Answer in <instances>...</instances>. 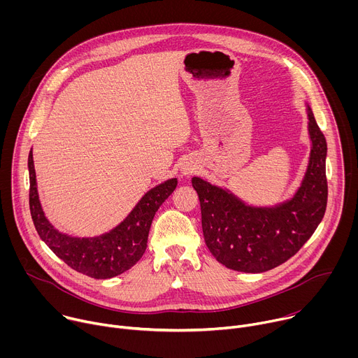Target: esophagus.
Returning <instances> with one entry per match:
<instances>
[{"label":"esophagus","instance_id":"1","mask_svg":"<svg viewBox=\"0 0 358 358\" xmlns=\"http://www.w3.org/2000/svg\"><path fill=\"white\" fill-rule=\"evenodd\" d=\"M194 170H195V166H192L191 163H187V164L181 166V169H180V171H181L182 176H189Z\"/></svg>","mask_w":358,"mask_h":358}]
</instances>
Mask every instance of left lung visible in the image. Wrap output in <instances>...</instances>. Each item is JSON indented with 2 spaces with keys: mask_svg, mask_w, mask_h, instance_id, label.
<instances>
[{
  "mask_svg": "<svg viewBox=\"0 0 358 358\" xmlns=\"http://www.w3.org/2000/svg\"><path fill=\"white\" fill-rule=\"evenodd\" d=\"M306 112L310 156L292 198L275 206H249L228 188L199 177L191 180L199 198L206 243L229 269L262 273L282 265L308 242L324 217L327 143L308 103Z\"/></svg>",
  "mask_w": 358,
  "mask_h": 358,
  "instance_id": "left-lung-1",
  "label": "left lung"
}]
</instances>
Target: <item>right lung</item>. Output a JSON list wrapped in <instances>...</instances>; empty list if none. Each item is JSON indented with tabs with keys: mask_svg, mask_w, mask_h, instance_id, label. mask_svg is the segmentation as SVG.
Masks as SVG:
<instances>
[{
	"mask_svg": "<svg viewBox=\"0 0 358 358\" xmlns=\"http://www.w3.org/2000/svg\"><path fill=\"white\" fill-rule=\"evenodd\" d=\"M28 170L29 210L39 238L68 266L94 279L115 278L140 261L147 248L152 218L177 187V178L152 187L117 227L97 236L80 238L59 232L45 217L36 188L32 148L28 156Z\"/></svg>",
	"mask_w": 358,
	"mask_h": 358,
	"instance_id": "right-lung-1",
	"label": "right lung"
}]
</instances>
